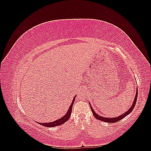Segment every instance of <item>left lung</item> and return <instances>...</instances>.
Returning a JSON list of instances; mask_svg holds the SVG:
<instances>
[{
	"label": "left lung",
	"instance_id": "1",
	"mask_svg": "<svg viewBox=\"0 0 151 151\" xmlns=\"http://www.w3.org/2000/svg\"><path fill=\"white\" fill-rule=\"evenodd\" d=\"M137 95H138V89L137 88L136 89V94H135V98H134V100L133 103H132V106L128 109V111H127L125 113H123L122 115H120V116H118L117 117H113V118H107V117H103V116H101L99 115L98 114H97L94 111V110L93 109V108H92V106H91V105L89 103V105L91 106V111H92L93 112V114L94 116L96 118V119L99 120H101V121H103V122H107V123H115V122H117L118 121L121 120L122 119H123V118H125V116H127L129 114H130L132 111H133V109L135 106V104H136V102H137Z\"/></svg>",
	"mask_w": 151,
	"mask_h": 151
}]
</instances>
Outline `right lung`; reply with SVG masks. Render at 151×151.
I'll return each instance as SVG.
<instances>
[{"mask_svg":"<svg viewBox=\"0 0 151 151\" xmlns=\"http://www.w3.org/2000/svg\"><path fill=\"white\" fill-rule=\"evenodd\" d=\"M76 96V95L74 97V99H73V101H72V102L70 104V106L69 108H68L67 112L66 113V114L64 116L61 117L60 118H59V119H58L55 121L52 122H50V123H39L38 122L39 124L46 127H56V126H58V125L63 124V123L66 122L68 119H69V118L70 117L72 106H73V104H74V103L75 101Z\"/></svg>","mask_w":151,"mask_h":151,"instance_id":"obj_1","label":"right lung"}]
</instances>
